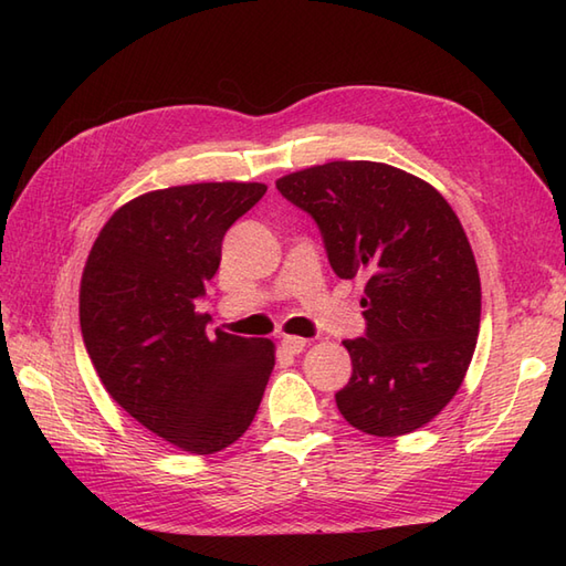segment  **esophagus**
I'll list each match as a JSON object with an SVG mask.
<instances>
[{"label": "esophagus", "mask_w": 566, "mask_h": 566, "mask_svg": "<svg viewBox=\"0 0 566 566\" xmlns=\"http://www.w3.org/2000/svg\"><path fill=\"white\" fill-rule=\"evenodd\" d=\"M282 347H284V353H290V355H298L306 347V340L304 338H298V335H284L282 338Z\"/></svg>", "instance_id": "34e87169"}]
</instances>
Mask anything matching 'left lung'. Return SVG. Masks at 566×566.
<instances>
[{
    "label": "left lung",
    "mask_w": 566,
    "mask_h": 566,
    "mask_svg": "<svg viewBox=\"0 0 566 566\" xmlns=\"http://www.w3.org/2000/svg\"><path fill=\"white\" fill-rule=\"evenodd\" d=\"M321 228L333 272L367 276L363 338L345 340L353 377L335 394L353 428L396 438L430 423L472 363L482 282L457 213L399 167L335 160L276 179Z\"/></svg>",
    "instance_id": "8db88e82"
}]
</instances>
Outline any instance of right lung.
Segmentation results:
<instances>
[{
  "instance_id": "right-lung-1",
  "label": "right lung",
  "mask_w": 566,
  "mask_h": 566,
  "mask_svg": "<svg viewBox=\"0 0 566 566\" xmlns=\"http://www.w3.org/2000/svg\"><path fill=\"white\" fill-rule=\"evenodd\" d=\"M264 191L201 182L140 195L104 223L82 272L80 328L104 389L191 454L243 436L274 367L272 340L209 338L195 306L219 270L226 231Z\"/></svg>"
}]
</instances>
